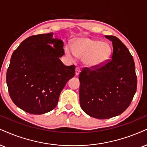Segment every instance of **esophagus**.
I'll return each mask as SVG.
<instances>
[{"label": "esophagus", "instance_id": "obj_1", "mask_svg": "<svg viewBox=\"0 0 147 147\" xmlns=\"http://www.w3.org/2000/svg\"><path fill=\"white\" fill-rule=\"evenodd\" d=\"M80 68H79V67H76V71H75L76 75L78 76L79 74H80Z\"/></svg>", "mask_w": 147, "mask_h": 147}]
</instances>
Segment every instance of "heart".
<instances>
[{
	"mask_svg": "<svg viewBox=\"0 0 147 147\" xmlns=\"http://www.w3.org/2000/svg\"><path fill=\"white\" fill-rule=\"evenodd\" d=\"M68 57L74 56L81 59L86 67L98 68L108 63L112 56V48L109 43L88 37L79 38L72 43L71 47H65Z\"/></svg>",
	"mask_w": 147,
	"mask_h": 147,
	"instance_id": "1",
	"label": "heart"
}]
</instances>
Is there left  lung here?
Wrapping results in <instances>:
<instances>
[{
    "mask_svg": "<svg viewBox=\"0 0 147 147\" xmlns=\"http://www.w3.org/2000/svg\"><path fill=\"white\" fill-rule=\"evenodd\" d=\"M112 42V59L98 68L82 69L79 76L80 104L90 117L107 119L123 113L131 104L137 88L133 57L120 39Z\"/></svg>",
    "mask_w": 147,
    "mask_h": 147,
    "instance_id": "left-lung-1",
    "label": "left lung"
}]
</instances>
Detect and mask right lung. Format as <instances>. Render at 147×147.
<instances>
[{
  "label": "right lung",
  "instance_id": "1",
  "mask_svg": "<svg viewBox=\"0 0 147 147\" xmlns=\"http://www.w3.org/2000/svg\"><path fill=\"white\" fill-rule=\"evenodd\" d=\"M63 45L50 32L26 38L13 52L7 84L13 102L24 111L41 115L57 106L61 90L75 75V65L66 66L59 59Z\"/></svg>",
  "mask_w": 147,
  "mask_h": 147
}]
</instances>
